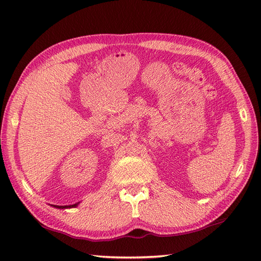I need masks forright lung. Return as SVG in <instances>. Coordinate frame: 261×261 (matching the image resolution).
<instances>
[{
    "label": "right lung",
    "mask_w": 261,
    "mask_h": 261,
    "mask_svg": "<svg viewBox=\"0 0 261 261\" xmlns=\"http://www.w3.org/2000/svg\"><path fill=\"white\" fill-rule=\"evenodd\" d=\"M80 204V202L79 203H76V204H73V205H65V206H64V205H63V206H62V205H51V206H54V207H56V208H60V210H65V208H71V207H76L77 206V205H79Z\"/></svg>",
    "instance_id": "obj_1"
}]
</instances>
